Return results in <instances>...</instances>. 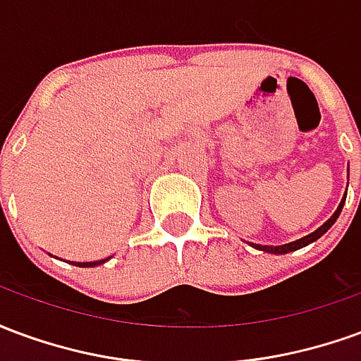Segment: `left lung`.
<instances>
[{"mask_svg":"<svg viewBox=\"0 0 361 361\" xmlns=\"http://www.w3.org/2000/svg\"><path fill=\"white\" fill-rule=\"evenodd\" d=\"M346 191H348V188H346ZM344 203H346V193H344V197H342L341 204H338V209L334 211V214L331 216V219L326 220L325 224H321V226L315 230V232H311V234L303 235V238H300V240H295V242H290V243H284V245H259V243H250L251 247H255V250L259 251H265V253H272V255H284V253H290V251H295V250H302V247H305V245H310V243L317 242L319 238L323 234H326V230L333 226L334 222H336V219L341 216L342 212V207H344Z\"/></svg>","mask_w":361,"mask_h":361,"instance_id":"8db88e82","label":"left lung"}]
</instances>
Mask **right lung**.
Here are the masks:
<instances>
[{
	"label": "right lung",
	"mask_w": 361,
	"mask_h": 361,
	"mask_svg": "<svg viewBox=\"0 0 361 361\" xmlns=\"http://www.w3.org/2000/svg\"><path fill=\"white\" fill-rule=\"evenodd\" d=\"M110 259V257H108ZM108 259H100V261H89V263H77V261H71V265L75 267H98L102 265V263H106Z\"/></svg>",
	"instance_id": "right-lung-1"
}]
</instances>
